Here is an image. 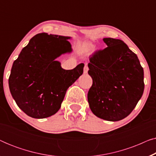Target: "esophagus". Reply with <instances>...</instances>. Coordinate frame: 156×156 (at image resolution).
<instances>
[{
    "label": "esophagus",
    "mask_w": 156,
    "mask_h": 156,
    "mask_svg": "<svg viewBox=\"0 0 156 156\" xmlns=\"http://www.w3.org/2000/svg\"><path fill=\"white\" fill-rule=\"evenodd\" d=\"M88 70H89V68H88V67H87V65H85L84 68V74H87Z\"/></svg>",
    "instance_id": "1"
}]
</instances>
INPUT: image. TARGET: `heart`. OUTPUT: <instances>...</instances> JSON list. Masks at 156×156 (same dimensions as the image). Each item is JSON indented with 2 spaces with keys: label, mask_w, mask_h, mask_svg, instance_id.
I'll list each match as a JSON object with an SVG mask.
<instances>
[{
  "label": "heart",
  "mask_w": 156,
  "mask_h": 156,
  "mask_svg": "<svg viewBox=\"0 0 156 156\" xmlns=\"http://www.w3.org/2000/svg\"><path fill=\"white\" fill-rule=\"evenodd\" d=\"M94 45L89 42H84L80 47V52L83 55H88L94 50Z\"/></svg>",
  "instance_id": "heart-1"
}]
</instances>
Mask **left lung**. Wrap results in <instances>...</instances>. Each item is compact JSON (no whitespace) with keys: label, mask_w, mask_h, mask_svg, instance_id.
<instances>
[{"label":"left lung","mask_w":156,"mask_h":156,"mask_svg":"<svg viewBox=\"0 0 156 156\" xmlns=\"http://www.w3.org/2000/svg\"><path fill=\"white\" fill-rule=\"evenodd\" d=\"M107 48L89 57L92 86L87 98L95 116L118 121L131 114L144 90V69L137 55L119 39L106 37Z\"/></svg>","instance_id":"obj_1"}]
</instances>
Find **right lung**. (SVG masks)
<instances>
[{"label": "right lung", "instance_id": "right-lung-1", "mask_svg": "<svg viewBox=\"0 0 156 156\" xmlns=\"http://www.w3.org/2000/svg\"><path fill=\"white\" fill-rule=\"evenodd\" d=\"M69 36L42 33L32 37L12 64L8 80L11 95L27 116L44 119L61 107L68 88L83 74L84 65L65 69L56 60L70 54Z\"/></svg>", "mask_w": 156, "mask_h": 156}]
</instances>
